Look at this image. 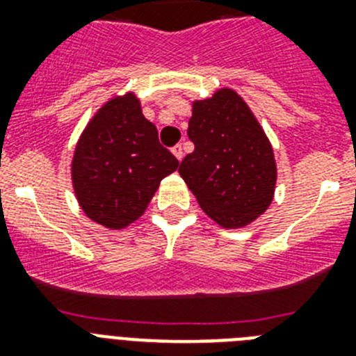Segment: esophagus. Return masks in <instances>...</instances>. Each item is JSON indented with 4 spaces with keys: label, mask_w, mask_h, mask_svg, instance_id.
I'll return each instance as SVG.
<instances>
[{
    "label": "esophagus",
    "mask_w": 356,
    "mask_h": 356,
    "mask_svg": "<svg viewBox=\"0 0 356 356\" xmlns=\"http://www.w3.org/2000/svg\"><path fill=\"white\" fill-rule=\"evenodd\" d=\"M171 151H172V155H175L178 160L184 159V147H181V144H176Z\"/></svg>",
    "instance_id": "34e87169"
}]
</instances>
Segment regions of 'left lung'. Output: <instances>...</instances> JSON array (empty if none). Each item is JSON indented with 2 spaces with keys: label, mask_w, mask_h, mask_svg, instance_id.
I'll return each instance as SVG.
<instances>
[{
  "label": "left lung",
  "mask_w": 356,
  "mask_h": 356,
  "mask_svg": "<svg viewBox=\"0 0 356 356\" xmlns=\"http://www.w3.org/2000/svg\"><path fill=\"white\" fill-rule=\"evenodd\" d=\"M187 135L194 151L178 172L217 225L241 228L266 212L275 194V155L237 92L221 89L194 102Z\"/></svg>",
  "instance_id": "obj_1"
}]
</instances>
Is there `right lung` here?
I'll return each instance as SVG.
<instances>
[{
    "label": "right lung",
    "instance_id": "add662e5",
    "mask_svg": "<svg viewBox=\"0 0 356 356\" xmlns=\"http://www.w3.org/2000/svg\"><path fill=\"white\" fill-rule=\"evenodd\" d=\"M178 160L159 143L134 94L114 97L85 128L72 159V185L83 212L106 228H124L149 205Z\"/></svg>",
    "mask_w": 356,
    "mask_h": 356
}]
</instances>
